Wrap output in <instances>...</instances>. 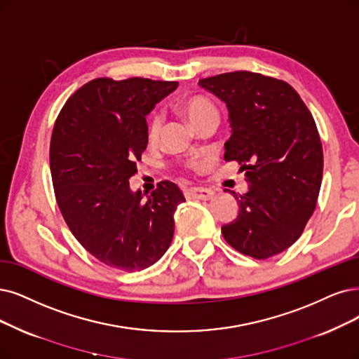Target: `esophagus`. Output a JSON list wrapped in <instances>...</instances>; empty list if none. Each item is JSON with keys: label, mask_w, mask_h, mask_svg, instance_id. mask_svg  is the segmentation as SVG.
<instances>
[{"label": "esophagus", "mask_w": 359, "mask_h": 359, "mask_svg": "<svg viewBox=\"0 0 359 359\" xmlns=\"http://www.w3.org/2000/svg\"><path fill=\"white\" fill-rule=\"evenodd\" d=\"M189 198H195V200H211L215 196V192L207 188H189L187 192Z\"/></svg>", "instance_id": "esophagus-1"}]
</instances>
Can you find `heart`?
Wrapping results in <instances>:
<instances>
[{
	"label": "heart",
	"instance_id": "b5f03b06",
	"mask_svg": "<svg viewBox=\"0 0 359 359\" xmlns=\"http://www.w3.org/2000/svg\"><path fill=\"white\" fill-rule=\"evenodd\" d=\"M182 112L188 116L192 126L198 124L203 121L204 118L210 115H217V109L215 108V104L210 100L204 97H191L188 100H184L180 104ZM163 128V116L159 112H154L152 116L149 118V126H148V133L151 139H156L161 133Z\"/></svg>",
	"mask_w": 359,
	"mask_h": 359
}]
</instances>
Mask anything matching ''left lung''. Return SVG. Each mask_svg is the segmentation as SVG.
I'll list each match as a JSON object with an SVG mask.
<instances>
[{
  "label": "left lung",
  "instance_id": "left-lung-1",
  "mask_svg": "<svg viewBox=\"0 0 359 359\" xmlns=\"http://www.w3.org/2000/svg\"><path fill=\"white\" fill-rule=\"evenodd\" d=\"M226 103L231 137L224 161L245 171L240 213L222 233L240 253L268 259L293 245L311 219L323 179V144L313 116L283 79L235 71L200 79ZM228 191V189H224Z\"/></svg>",
  "mask_w": 359,
  "mask_h": 359
}]
</instances>
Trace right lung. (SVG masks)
Segmentation results:
<instances>
[{
	"mask_svg": "<svg viewBox=\"0 0 359 359\" xmlns=\"http://www.w3.org/2000/svg\"><path fill=\"white\" fill-rule=\"evenodd\" d=\"M149 78H96L62 108L50 142L56 201L68 228L106 266L143 271L164 256L175 233V211L184 201L164 180L143 200L130 177L148 146V115L177 88Z\"/></svg>",
	"mask_w": 359,
	"mask_h": 359,
	"instance_id": "right-lung-1",
	"label": "right lung"
}]
</instances>
